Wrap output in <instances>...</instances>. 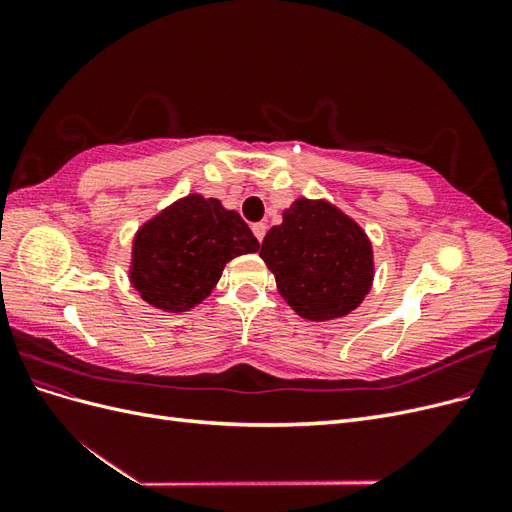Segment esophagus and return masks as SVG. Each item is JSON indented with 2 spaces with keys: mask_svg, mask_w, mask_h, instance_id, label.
I'll return each mask as SVG.
<instances>
[{
  "mask_svg": "<svg viewBox=\"0 0 512 512\" xmlns=\"http://www.w3.org/2000/svg\"><path fill=\"white\" fill-rule=\"evenodd\" d=\"M252 232H254L258 241H262V239H265V235H267V224H262V222L252 224Z\"/></svg>",
  "mask_w": 512,
  "mask_h": 512,
  "instance_id": "obj_1",
  "label": "esophagus"
}]
</instances>
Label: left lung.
<instances>
[{
    "label": "left lung",
    "mask_w": 512,
    "mask_h": 512,
    "mask_svg": "<svg viewBox=\"0 0 512 512\" xmlns=\"http://www.w3.org/2000/svg\"><path fill=\"white\" fill-rule=\"evenodd\" d=\"M260 256L282 297L307 320L350 314L374 280L363 228L324 200H294L284 222L267 232Z\"/></svg>",
    "instance_id": "1"
}]
</instances>
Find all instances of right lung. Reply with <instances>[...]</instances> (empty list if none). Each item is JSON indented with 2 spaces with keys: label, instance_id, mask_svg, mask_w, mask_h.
<instances>
[{
  "label": "right lung",
  "instance_id": "obj_1",
  "mask_svg": "<svg viewBox=\"0 0 512 512\" xmlns=\"http://www.w3.org/2000/svg\"><path fill=\"white\" fill-rule=\"evenodd\" d=\"M258 247L237 211L190 194L136 232L130 280L149 305L188 312L209 297L228 260Z\"/></svg>",
  "mask_w": 512,
  "mask_h": 512
}]
</instances>
